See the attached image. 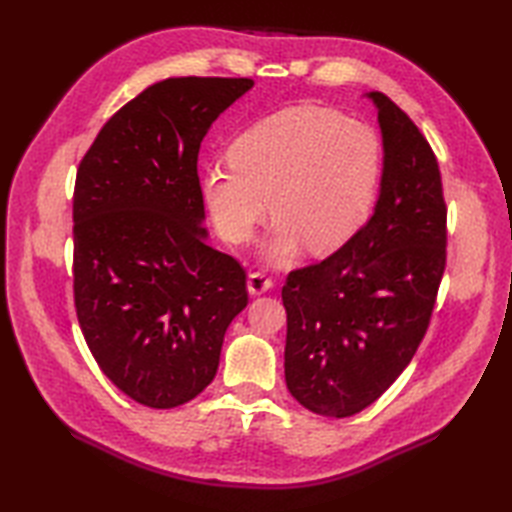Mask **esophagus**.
Listing matches in <instances>:
<instances>
[{"label": "esophagus", "instance_id": "obj_1", "mask_svg": "<svg viewBox=\"0 0 512 512\" xmlns=\"http://www.w3.org/2000/svg\"><path fill=\"white\" fill-rule=\"evenodd\" d=\"M273 288V279H270L262 270H255V273L248 275V292L250 295H262V292Z\"/></svg>", "mask_w": 512, "mask_h": 512}]
</instances>
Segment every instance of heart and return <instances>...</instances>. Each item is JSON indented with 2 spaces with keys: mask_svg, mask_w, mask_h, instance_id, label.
<instances>
[{
  "mask_svg": "<svg viewBox=\"0 0 512 512\" xmlns=\"http://www.w3.org/2000/svg\"><path fill=\"white\" fill-rule=\"evenodd\" d=\"M383 143L372 125L325 105H292L259 118L204 173V198L228 242H246L268 211V257L284 264L303 242L325 255L350 242L378 198Z\"/></svg>",
  "mask_w": 512,
  "mask_h": 512,
  "instance_id": "obj_1",
  "label": "heart"
}]
</instances>
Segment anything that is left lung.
Segmentation results:
<instances>
[{
  "label": "left lung",
  "mask_w": 512,
  "mask_h": 512,
  "mask_svg": "<svg viewBox=\"0 0 512 512\" xmlns=\"http://www.w3.org/2000/svg\"><path fill=\"white\" fill-rule=\"evenodd\" d=\"M385 171L374 215L323 262L290 270L286 385L303 407L347 418L402 374L431 323L447 268V202L438 158L383 92Z\"/></svg>",
  "instance_id": "obj_1"
}]
</instances>
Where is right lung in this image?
<instances>
[{"instance_id":"right-lung-1","label":"right lung","mask_w":512,"mask_h":512,"mask_svg":"<svg viewBox=\"0 0 512 512\" xmlns=\"http://www.w3.org/2000/svg\"><path fill=\"white\" fill-rule=\"evenodd\" d=\"M253 79L178 76L125 103L76 169L74 308L94 361L140 405L193 400L246 308V270L206 242L198 154Z\"/></svg>"}]
</instances>
